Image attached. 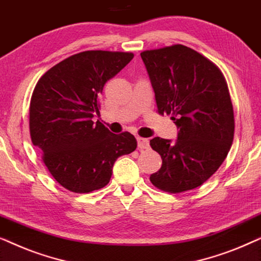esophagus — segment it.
Segmentation results:
<instances>
[{"label":"esophagus","mask_w":261,"mask_h":261,"mask_svg":"<svg viewBox=\"0 0 261 261\" xmlns=\"http://www.w3.org/2000/svg\"><path fill=\"white\" fill-rule=\"evenodd\" d=\"M138 146L141 149H147L149 148V140L145 138H138Z\"/></svg>","instance_id":"obj_1"}]
</instances>
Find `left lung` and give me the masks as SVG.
Returning <instances> with one entry per match:
<instances>
[{"instance_id":"obj_1","label":"left lung","mask_w":261,"mask_h":261,"mask_svg":"<svg viewBox=\"0 0 261 261\" xmlns=\"http://www.w3.org/2000/svg\"><path fill=\"white\" fill-rule=\"evenodd\" d=\"M140 56L158 113L171 115L178 129L174 142L158 137L149 141L163 159L149 179L171 194L192 190L216 172L233 144L234 112L226 80L215 64L183 45Z\"/></svg>"}]
</instances>
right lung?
Listing matches in <instances>:
<instances>
[{
  "label": "right lung",
  "mask_w": 261,
  "mask_h": 261,
  "mask_svg": "<svg viewBox=\"0 0 261 261\" xmlns=\"http://www.w3.org/2000/svg\"><path fill=\"white\" fill-rule=\"evenodd\" d=\"M133 53L85 51L51 67L35 85L30 106V132L49 173L67 190L87 194L109 183L121 155L137 148L128 132L114 134L92 117L110 78Z\"/></svg>",
  "instance_id": "obj_1"
}]
</instances>
